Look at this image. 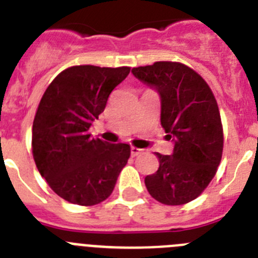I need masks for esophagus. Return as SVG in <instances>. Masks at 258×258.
<instances>
[{"mask_svg":"<svg viewBox=\"0 0 258 258\" xmlns=\"http://www.w3.org/2000/svg\"><path fill=\"white\" fill-rule=\"evenodd\" d=\"M143 150L141 149H137V147H134V146H132L131 147V155L132 156H138L140 154H142Z\"/></svg>","mask_w":258,"mask_h":258,"instance_id":"1","label":"esophagus"}]
</instances>
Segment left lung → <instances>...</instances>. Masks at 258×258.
Returning a JSON list of instances; mask_svg holds the SVG:
<instances>
[{
	"label": "left lung",
	"instance_id": "1",
	"mask_svg": "<svg viewBox=\"0 0 258 258\" xmlns=\"http://www.w3.org/2000/svg\"><path fill=\"white\" fill-rule=\"evenodd\" d=\"M132 74L157 92L160 122L174 143L170 155L156 154L160 165L145 178L146 187L166 206L186 204L204 191L220 165L223 133L216 98L202 76L181 63L156 61Z\"/></svg>",
	"mask_w": 258,
	"mask_h": 258
}]
</instances>
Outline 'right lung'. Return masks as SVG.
<instances>
[{"instance_id": "1", "label": "right lung", "mask_w": 258, "mask_h": 258, "mask_svg": "<svg viewBox=\"0 0 258 258\" xmlns=\"http://www.w3.org/2000/svg\"><path fill=\"white\" fill-rule=\"evenodd\" d=\"M129 67L75 66L47 86L32 127V152L51 190L77 206H95L112 194L131 156L126 143L111 145L89 134Z\"/></svg>"}]
</instances>
